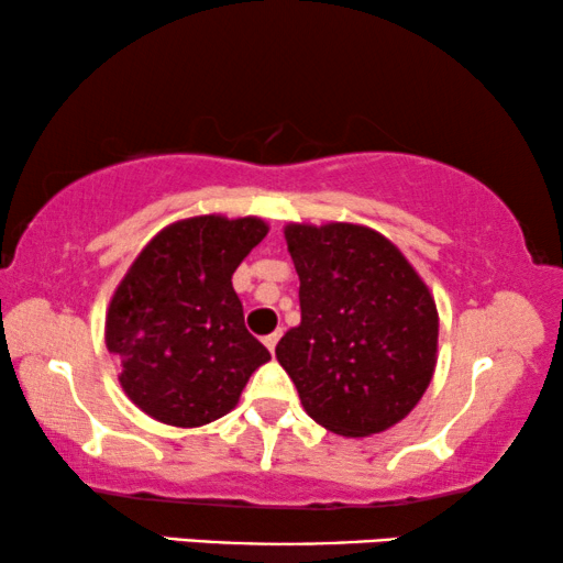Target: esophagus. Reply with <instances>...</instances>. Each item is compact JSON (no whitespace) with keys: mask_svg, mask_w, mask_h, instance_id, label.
I'll use <instances>...</instances> for the list:
<instances>
[{"mask_svg":"<svg viewBox=\"0 0 563 563\" xmlns=\"http://www.w3.org/2000/svg\"><path fill=\"white\" fill-rule=\"evenodd\" d=\"M279 338H282V330H276V333H272V335H266L264 338V345L268 351L274 353V349H276V343H279Z\"/></svg>","mask_w":563,"mask_h":563,"instance_id":"esophagus-1","label":"esophagus"}]
</instances>
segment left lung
Masks as SVG:
<instances>
[{"label": "left lung", "instance_id": "1", "mask_svg": "<svg viewBox=\"0 0 563 563\" xmlns=\"http://www.w3.org/2000/svg\"><path fill=\"white\" fill-rule=\"evenodd\" d=\"M302 322L276 345L314 422L382 433L420 402L435 368L438 310L407 258L374 230L287 225Z\"/></svg>", "mask_w": 563, "mask_h": 563}]
</instances>
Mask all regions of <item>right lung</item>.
Instances as JSON below:
<instances>
[{
	"label": "right lung",
	"instance_id": "right-lung-1",
	"mask_svg": "<svg viewBox=\"0 0 563 563\" xmlns=\"http://www.w3.org/2000/svg\"><path fill=\"white\" fill-rule=\"evenodd\" d=\"M266 222L202 214L161 230L133 261L107 312V351L145 415L197 428L222 418L272 358L245 330L233 274Z\"/></svg>",
	"mask_w": 563,
	"mask_h": 563
}]
</instances>
